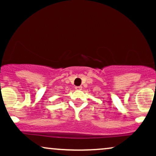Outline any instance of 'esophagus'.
<instances>
[{"mask_svg": "<svg viewBox=\"0 0 156 156\" xmlns=\"http://www.w3.org/2000/svg\"><path fill=\"white\" fill-rule=\"evenodd\" d=\"M82 86H80V87H75V89L76 90H80V89H82Z\"/></svg>", "mask_w": 156, "mask_h": 156, "instance_id": "obj_1", "label": "esophagus"}]
</instances>
